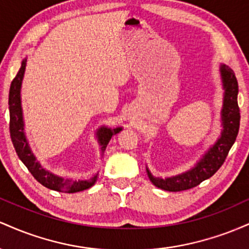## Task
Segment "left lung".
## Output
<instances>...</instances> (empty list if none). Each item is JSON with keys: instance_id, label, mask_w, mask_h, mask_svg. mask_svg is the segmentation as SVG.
<instances>
[{"instance_id": "left-lung-1", "label": "left lung", "mask_w": 249, "mask_h": 249, "mask_svg": "<svg viewBox=\"0 0 249 249\" xmlns=\"http://www.w3.org/2000/svg\"><path fill=\"white\" fill-rule=\"evenodd\" d=\"M220 76H221L224 98L221 108V133L219 138L204 156L194 164L193 167L185 172L173 177L159 178L154 177L146 167L148 179L156 187L168 192L190 190L198 186L200 182L213 176L224 164L226 157L235 142L240 126V108L238 107L239 87L233 70L226 64H220Z\"/></svg>"}]
</instances>
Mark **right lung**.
I'll return each instance as SVG.
<instances>
[{
    "label": "right lung",
    "mask_w": 249,
    "mask_h": 249,
    "mask_svg": "<svg viewBox=\"0 0 249 249\" xmlns=\"http://www.w3.org/2000/svg\"><path fill=\"white\" fill-rule=\"evenodd\" d=\"M25 65H27V57L22 61L21 68L15 78L13 79L9 90V115H10V137L13 142L14 147L21 159L22 162L27 166L30 173L33 174L39 184L50 190L58 191L63 193H76L81 191L88 190L96 184L98 179V173L93 176L92 178L87 180H73L71 178H63L61 176L50 172L49 170L44 168L37 160L35 154L31 151L29 142H28L27 136L24 132V119H23V110H22V101H21V89L22 81H23ZM123 127L111 128L107 126H102L96 131V138L101 146L102 154L104 153L108 142L111 141L113 136L119 133Z\"/></svg>",
    "instance_id": "1"
}]
</instances>
